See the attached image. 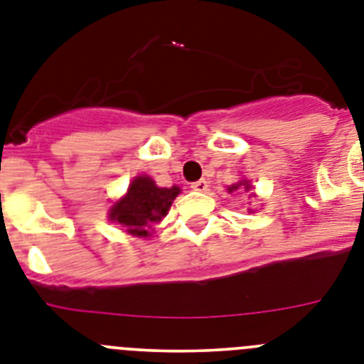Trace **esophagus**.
Segmentation results:
<instances>
[{"instance_id":"obj_1","label":"esophagus","mask_w":364,"mask_h":364,"mask_svg":"<svg viewBox=\"0 0 364 364\" xmlns=\"http://www.w3.org/2000/svg\"><path fill=\"white\" fill-rule=\"evenodd\" d=\"M191 189H193V191H198V193L208 191V180L200 178V180H197V182H193Z\"/></svg>"}]
</instances>
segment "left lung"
I'll use <instances>...</instances> for the list:
<instances>
[{
    "label": "left lung",
    "instance_id": "obj_1",
    "mask_svg": "<svg viewBox=\"0 0 364 364\" xmlns=\"http://www.w3.org/2000/svg\"><path fill=\"white\" fill-rule=\"evenodd\" d=\"M239 188H244V191H250V188H252V186H250V182H247V180H240L239 184H233V186H230V188H228V191H235V189H239Z\"/></svg>",
    "mask_w": 364,
    "mask_h": 364
}]
</instances>
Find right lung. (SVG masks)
Wrapping results in <instances>:
<instances>
[{
    "label": "right lung",
    "mask_w": 364,
    "mask_h": 364,
    "mask_svg": "<svg viewBox=\"0 0 364 364\" xmlns=\"http://www.w3.org/2000/svg\"><path fill=\"white\" fill-rule=\"evenodd\" d=\"M180 188H159L147 175L133 178L129 189L109 210V220L117 222L134 237H149V230L167 215Z\"/></svg>",
    "instance_id": "add662e5"
}]
</instances>
